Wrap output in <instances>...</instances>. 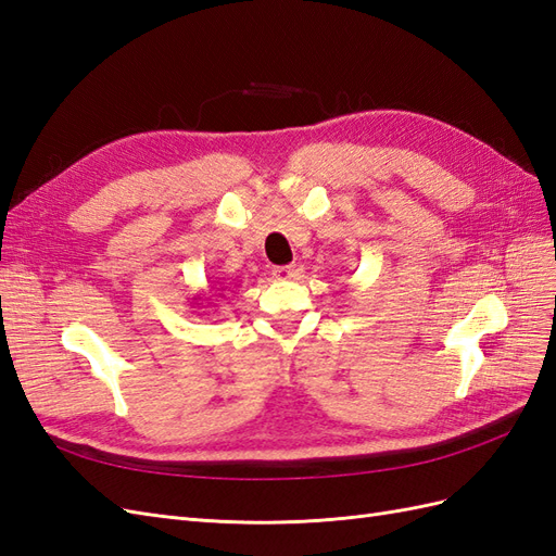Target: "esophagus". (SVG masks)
<instances>
[{
    "instance_id": "esophagus-1",
    "label": "esophagus",
    "mask_w": 556,
    "mask_h": 556,
    "mask_svg": "<svg viewBox=\"0 0 556 556\" xmlns=\"http://www.w3.org/2000/svg\"><path fill=\"white\" fill-rule=\"evenodd\" d=\"M294 276H296V268L292 264H288V266H274V278H278V280H290Z\"/></svg>"
}]
</instances>
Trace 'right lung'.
<instances>
[{"instance_id": "add662e5", "label": "right lung", "mask_w": 556, "mask_h": 556, "mask_svg": "<svg viewBox=\"0 0 556 556\" xmlns=\"http://www.w3.org/2000/svg\"><path fill=\"white\" fill-rule=\"evenodd\" d=\"M211 290H220V292H223L225 288H211ZM211 296H213V294H208V299H204V294H197V296H192V299H194V301H201V304H204V301H206V304H213ZM201 304H197V306L201 308Z\"/></svg>"}]
</instances>
